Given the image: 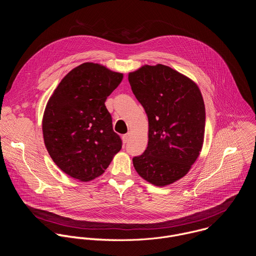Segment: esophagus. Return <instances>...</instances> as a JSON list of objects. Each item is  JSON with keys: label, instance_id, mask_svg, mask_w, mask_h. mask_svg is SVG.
Listing matches in <instances>:
<instances>
[{"label": "esophagus", "instance_id": "1", "mask_svg": "<svg viewBox=\"0 0 256 256\" xmlns=\"http://www.w3.org/2000/svg\"><path fill=\"white\" fill-rule=\"evenodd\" d=\"M130 132H128V134H124V136H122V140H124V142H128V138H130Z\"/></svg>", "mask_w": 256, "mask_h": 256}]
</instances>
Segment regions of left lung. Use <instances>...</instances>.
I'll return each mask as SVG.
<instances>
[{"instance_id": "8db88e82", "label": "left lung", "mask_w": 256, "mask_h": 256, "mask_svg": "<svg viewBox=\"0 0 256 256\" xmlns=\"http://www.w3.org/2000/svg\"><path fill=\"white\" fill-rule=\"evenodd\" d=\"M149 120L148 147L132 158L140 177L165 186L184 177L202 151L206 110L198 85L170 66L144 64L128 74Z\"/></svg>"}]
</instances>
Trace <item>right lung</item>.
Masks as SVG:
<instances>
[{
	"label": "right lung",
	"mask_w": 256,
	"mask_h": 256,
	"mask_svg": "<svg viewBox=\"0 0 256 256\" xmlns=\"http://www.w3.org/2000/svg\"><path fill=\"white\" fill-rule=\"evenodd\" d=\"M122 78V72L84 62L68 72L50 96L42 120L44 144L70 177L90 181L100 176L120 151L105 101Z\"/></svg>",
	"instance_id": "right-lung-1"
}]
</instances>
